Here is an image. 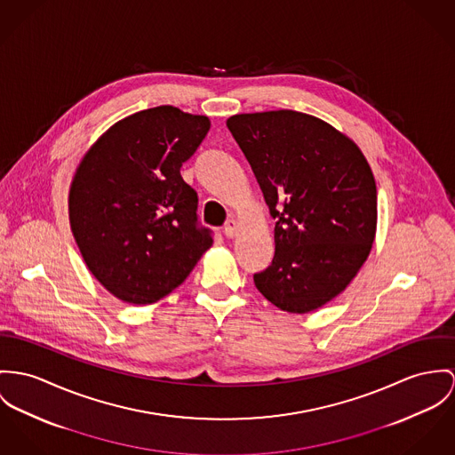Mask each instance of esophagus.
Segmentation results:
<instances>
[{
    "label": "esophagus",
    "mask_w": 455,
    "mask_h": 455,
    "mask_svg": "<svg viewBox=\"0 0 455 455\" xmlns=\"http://www.w3.org/2000/svg\"><path fill=\"white\" fill-rule=\"evenodd\" d=\"M235 232H237V223H235V220H228V221L225 223V227H223L225 237H227V239H232V237L235 235Z\"/></svg>",
    "instance_id": "esophagus-1"
}]
</instances>
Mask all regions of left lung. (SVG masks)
<instances>
[{
  "instance_id": "obj_1",
  "label": "left lung",
  "mask_w": 455,
  "mask_h": 455,
  "mask_svg": "<svg viewBox=\"0 0 455 455\" xmlns=\"http://www.w3.org/2000/svg\"><path fill=\"white\" fill-rule=\"evenodd\" d=\"M227 126L275 220V254L254 285L283 312L316 310L345 291L371 252V166L348 137L303 112L237 114Z\"/></svg>"
}]
</instances>
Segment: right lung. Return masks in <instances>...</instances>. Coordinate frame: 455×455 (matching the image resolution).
<instances>
[{
    "instance_id": "add662e5",
    "label": "right lung",
    "mask_w": 455,
    "mask_h": 455,
    "mask_svg": "<svg viewBox=\"0 0 455 455\" xmlns=\"http://www.w3.org/2000/svg\"><path fill=\"white\" fill-rule=\"evenodd\" d=\"M208 132L206 116L161 105L110 126L79 163L70 228L86 267L116 298L159 301L212 244L197 220V192L180 175Z\"/></svg>"
}]
</instances>
